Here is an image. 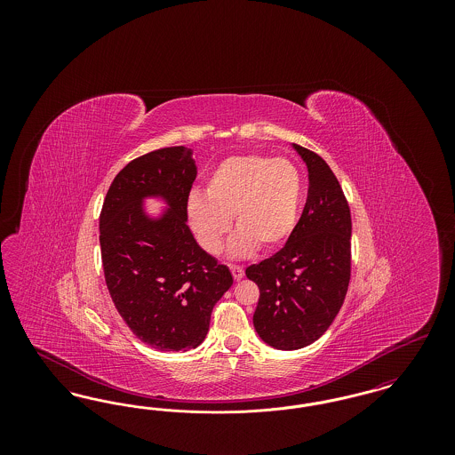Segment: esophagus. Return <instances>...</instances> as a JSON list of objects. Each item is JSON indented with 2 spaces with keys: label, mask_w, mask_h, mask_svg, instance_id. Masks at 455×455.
<instances>
[{
  "label": "esophagus",
  "mask_w": 455,
  "mask_h": 455,
  "mask_svg": "<svg viewBox=\"0 0 455 455\" xmlns=\"http://www.w3.org/2000/svg\"><path fill=\"white\" fill-rule=\"evenodd\" d=\"M228 267H230V271H232V275H234V280H235V282H238V280H242V278H243V267H242V266L230 264Z\"/></svg>",
  "instance_id": "obj_1"
}]
</instances>
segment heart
Wrapping results in <instances>:
<instances>
[{"mask_svg":"<svg viewBox=\"0 0 455 455\" xmlns=\"http://www.w3.org/2000/svg\"><path fill=\"white\" fill-rule=\"evenodd\" d=\"M303 179L286 158L264 155L230 156L220 162L204 184V196L188 201V218L201 247L218 254L234 217L235 256L260 247L273 251L291 235L302 204Z\"/></svg>","mask_w":455,"mask_h":455,"instance_id":"heart-1","label":"heart"}]
</instances>
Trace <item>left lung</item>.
Returning a JSON list of instances; mask_svg holds the SVG:
<instances>
[{"label": "left lung", "instance_id": "left-lung-1", "mask_svg": "<svg viewBox=\"0 0 455 455\" xmlns=\"http://www.w3.org/2000/svg\"><path fill=\"white\" fill-rule=\"evenodd\" d=\"M308 169L302 217L276 254L245 269L259 286L254 327L276 349H300L332 324L351 276V213L324 160L293 145Z\"/></svg>", "mask_w": 455, "mask_h": 455}]
</instances>
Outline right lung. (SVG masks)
I'll list each match as a JSON object with an SVG mask.
<instances>
[{
	"mask_svg": "<svg viewBox=\"0 0 455 455\" xmlns=\"http://www.w3.org/2000/svg\"><path fill=\"white\" fill-rule=\"evenodd\" d=\"M193 153L169 147L141 155L117 173L100 212V254L110 299L132 334L160 351L199 347L212 310L234 278L203 251L188 227L196 179ZM147 195H162L172 210L152 220Z\"/></svg>",
	"mask_w": 455,
	"mask_h": 455,
	"instance_id": "right-lung-1",
	"label": "right lung"
}]
</instances>
